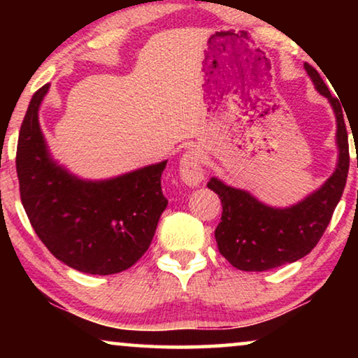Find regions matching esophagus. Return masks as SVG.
I'll return each instance as SVG.
<instances>
[{
    "mask_svg": "<svg viewBox=\"0 0 358 358\" xmlns=\"http://www.w3.org/2000/svg\"><path fill=\"white\" fill-rule=\"evenodd\" d=\"M180 179L187 185H199L203 180V155L199 148L185 151L179 163Z\"/></svg>",
    "mask_w": 358,
    "mask_h": 358,
    "instance_id": "34e87169",
    "label": "esophagus"
}]
</instances>
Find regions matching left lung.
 Returning <instances> with one entry per match:
<instances>
[{
    "label": "left lung",
    "mask_w": 358,
    "mask_h": 358,
    "mask_svg": "<svg viewBox=\"0 0 358 358\" xmlns=\"http://www.w3.org/2000/svg\"><path fill=\"white\" fill-rule=\"evenodd\" d=\"M305 70L334 109L339 163L320 190L290 208L267 207L244 190L228 187L215 178L208 180V189L218 194L223 207L222 222L215 229L218 251L239 271H268L310 254L324 234L344 192L350 163L344 106L331 94L316 68L305 63Z\"/></svg>",
    "instance_id": "left-lung-1"
}]
</instances>
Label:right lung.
<instances>
[{
	"mask_svg": "<svg viewBox=\"0 0 358 358\" xmlns=\"http://www.w3.org/2000/svg\"><path fill=\"white\" fill-rule=\"evenodd\" d=\"M42 86L19 130V194L34 231L58 261L92 275L134 266L148 251L168 199L161 190L166 161L115 179L73 178L48 156L38 125Z\"/></svg>",
	"mask_w": 358,
	"mask_h": 358,
	"instance_id": "add662e5",
	"label": "right lung"
}]
</instances>
